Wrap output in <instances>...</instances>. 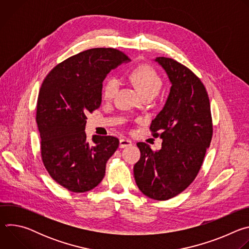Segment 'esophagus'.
Returning <instances> with one entry per match:
<instances>
[{
	"instance_id": "esophagus-1",
	"label": "esophagus",
	"mask_w": 249,
	"mask_h": 249,
	"mask_svg": "<svg viewBox=\"0 0 249 249\" xmlns=\"http://www.w3.org/2000/svg\"><path fill=\"white\" fill-rule=\"evenodd\" d=\"M130 146H132V142L130 141V140H128V139H120V141H119V147L121 148V149H123V148H127V147H130Z\"/></svg>"
}]
</instances>
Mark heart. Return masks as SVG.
<instances>
[{
  "instance_id": "b5f03b06",
  "label": "heart",
  "mask_w": 249,
  "mask_h": 249,
  "mask_svg": "<svg viewBox=\"0 0 249 249\" xmlns=\"http://www.w3.org/2000/svg\"><path fill=\"white\" fill-rule=\"evenodd\" d=\"M131 82L136 87L141 95L147 93L157 94L161 87V79L157 71L148 65L135 68L128 75ZM119 87V81L116 77H108L103 85L102 94L105 99H111Z\"/></svg>"
}]
</instances>
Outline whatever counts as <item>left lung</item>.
<instances>
[{
	"mask_svg": "<svg viewBox=\"0 0 249 249\" xmlns=\"http://www.w3.org/2000/svg\"><path fill=\"white\" fill-rule=\"evenodd\" d=\"M155 61L171 83L163 108L150 127L154 137L162 139L161 149L137 144L141 158L134 165V177L142 193L163 201L184 191L195 179L210 147L213 124L209 96L200 79L171 58Z\"/></svg>",
	"mask_w": 249,
	"mask_h": 249,
	"instance_id": "1",
	"label": "left lung"
}]
</instances>
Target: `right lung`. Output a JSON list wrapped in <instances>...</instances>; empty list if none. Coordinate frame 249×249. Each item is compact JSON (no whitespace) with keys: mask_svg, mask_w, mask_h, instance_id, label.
Instances as JSON below:
<instances>
[{"mask_svg":"<svg viewBox=\"0 0 249 249\" xmlns=\"http://www.w3.org/2000/svg\"><path fill=\"white\" fill-rule=\"evenodd\" d=\"M130 59L113 48H93L58 64L44 79L37 99L36 123L41 158L52 178L69 191L96 187L119 140L92 137L87 142V115L101 104L102 82L112 69Z\"/></svg>","mask_w":249,"mask_h":249,"instance_id":"obj_1","label":"right lung"}]
</instances>
